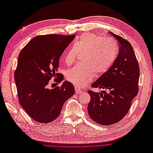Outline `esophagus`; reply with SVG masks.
Wrapping results in <instances>:
<instances>
[{
    "label": "esophagus",
    "mask_w": 153,
    "mask_h": 153,
    "mask_svg": "<svg viewBox=\"0 0 153 153\" xmlns=\"http://www.w3.org/2000/svg\"><path fill=\"white\" fill-rule=\"evenodd\" d=\"M75 92H76V94H81L82 92V91L80 90V89L78 87H75Z\"/></svg>",
    "instance_id": "obj_1"
}]
</instances>
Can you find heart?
I'll use <instances>...</instances> for the list:
<instances>
[{
	"label": "heart",
	"mask_w": 153,
	"mask_h": 153,
	"mask_svg": "<svg viewBox=\"0 0 153 153\" xmlns=\"http://www.w3.org/2000/svg\"><path fill=\"white\" fill-rule=\"evenodd\" d=\"M119 47L117 42L111 37H102L96 34L82 35L65 53V62L72 65L78 54H83L81 63L67 71V80L78 87H84L91 82L94 76L107 72L117 59Z\"/></svg>",
	"instance_id": "heart-1"
}]
</instances>
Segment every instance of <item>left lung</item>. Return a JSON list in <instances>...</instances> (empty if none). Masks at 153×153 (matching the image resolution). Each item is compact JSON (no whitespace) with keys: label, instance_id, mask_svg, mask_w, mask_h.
Returning a JSON list of instances; mask_svg holds the SVG:
<instances>
[{"label":"left lung","instance_id":"8db88e82","mask_svg":"<svg viewBox=\"0 0 153 153\" xmlns=\"http://www.w3.org/2000/svg\"><path fill=\"white\" fill-rule=\"evenodd\" d=\"M109 33L117 40L118 56L109 70L92 84V87L102 89V92H87L91 96L87 107L89 117L102 125L114 124L127 114L138 94L140 75L139 63L130 43L118 35Z\"/></svg>","mask_w":153,"mask_h":153}]
</instances>
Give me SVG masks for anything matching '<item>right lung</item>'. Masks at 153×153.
Here are the masks:
<instances>
[{
  "label": "right lung",
  "mask_w": 153,
  "mask_h": 153,
  "mask_svg": "<svg viewBox=\"0 0 153 153\" xmlns=\"http://www.w3.org/2000/svg\"><path fill=\"white\" fill-rule=\"evenodd\" d=\"M75 35H44L31 39L21 51L14 71L19 102L30 118L47 123L59 117L63 104L75 94L73 84L48 88L50 80L61 83L64 76L57 73L62 52ZM57 78H56V77Z\"/></svg>",
  "instance_id": "add662e5"
}]
</instances>
